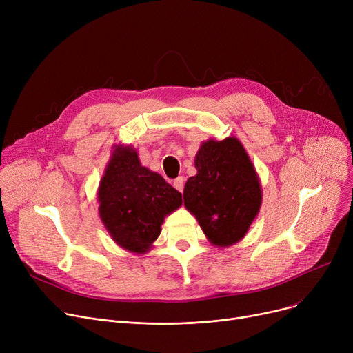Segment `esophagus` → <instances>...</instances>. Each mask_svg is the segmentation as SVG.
Segmentation results:
<instances>
[{"instance_id": "esophagus-1", "label": "esophagus", "mask_w": 353, "mask_h": 353, "mask_svg": "<svg viewBox=\"0 0 353 353\" xmlns=\"http://www.w3.org/2000/svg\"><path fill=\"white\" fill-rule=\"evenodd\" d=\"M173 186H174L179 192H183V189H184V179H183V177H177V179L173 181Z\"/></svg>"}]
</instances>
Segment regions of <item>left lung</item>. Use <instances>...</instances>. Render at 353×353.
Wrapping results in <instances>:
<instances>
[{
    "label": "left lung",
    "mask_w": 353,
    "mask_h": 353,
    "mask_svg": "<svg viewBox=\"0 0 353 353\" xmlns=\"http://www.w3.org/2000/svg\"><path fill=\"white\" fill-rule=\"evenodd\" d=\"M197 174L188 179L183 197L209 242L229 248L242 240L262 206V186L237 137L209 139L194 159Z\"/></svg>",
    "instance_id": "1"
}]
</instances>
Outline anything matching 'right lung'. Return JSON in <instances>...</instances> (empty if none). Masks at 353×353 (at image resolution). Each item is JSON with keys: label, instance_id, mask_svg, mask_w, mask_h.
Listing matches in <instances>:
<instances>
[{"label": "right lung", "instance_id": "obj_1", "mask_svg": "<svg viewBox=\"0 0 353 353\" xmlns=\"http://www.w3.org/2000/svg\"><path fill=\"white\" fill-rule=\"evenodd\" d=\"M99 214L111 239L143 254L160 236L164 217L181 206V194L156 172L141 165L133 145L119 144L97 190Z\"/></svg>", "mask_w": 353, "mask_h": 353}]
</instances>
